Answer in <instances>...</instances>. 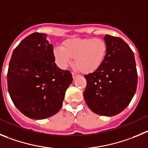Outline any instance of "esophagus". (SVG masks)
I'll return each mask as SVG.
<instances>
[{"instance_id": "esophagus-1", "label": "esophagus", "mask_w": 148, "mask_h": 148, "mask_svg": "<svg viewBox=\"0 0 148 148\" xmlns=\"http://www.w3.org/2000/svg\"><path fill=\"white\" fill-rule=\"evenodd\" d=\"M78 74H75V73H74V72H72V77H73V79H76V78H77V77H78Z\"/></svg>"}]
</instances>
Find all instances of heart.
<instances>
[{
	"label": "heart",
	"instance_id": "b5f03b06",
	"mask_svg": "<svg viewBox=\"0 0 148 148\" xmlns=\"http://www.w3.org/2000/svg\"><path fill=\"white\" fill-rule=\"evenodd\" d=\"M108 53L106 42L101 38H73L65 40L62 46L53 49L56 62L61 69L74 65L79 71L90 74L97 71L106 60Z\"/></svg>",
	"mask_w": 148,
	"mask_h": 148
}]
</instances>
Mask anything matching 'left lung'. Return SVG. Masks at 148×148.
Listing matches in <instances>:
<instances>
[{
  "instance_id": "obj_1",
  "label": "left lung",
  "mask_w": 148,
  "mask_h": 148,
  "mask_svg": "<svg viewBox=\"0 0 148 148\" xmlns=\"http://www.w3.org/2000/svg\"><path fill=\"white\" fill-rule=\"evenodd\" d=\"M106 60L97 71L85 75L83 97L93 112L115 116L126 108L136 93L138 82L134 54L122 38L106 34Z\"/></svg>"
}]
</instances>
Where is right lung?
Returning <instances> with one entry per match:
<instances>
[{
	"label": "right lung",
	"instance_id": "1",
	"mask_svg": "<svg viewBox=\"0 0 148 148\" xmlns=\"http://www.w3.org/2000/svg\"><path fill=\"white\" fill-rule=\"evenodd\" d=\"M46 34L34 32L14 49L7 73L8 90L16 108L29 118L43 119L58 112L71 72L57 66Z\"/></svg>",
	"mask_w": 148,
	"mask_h": 148
}]
</instances>
